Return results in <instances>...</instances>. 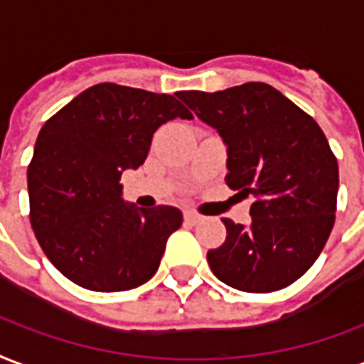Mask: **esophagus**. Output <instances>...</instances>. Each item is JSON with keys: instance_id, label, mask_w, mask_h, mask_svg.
I'll list each match as a JSON object with an SVG mask.
<instances>
[{"instance_id": "obj_1", "label": "esophagus", "mask_w": 364, "mask_h": 364, "mask_svg": "<svg viewBox=\"0 0 364 364\" xmlns=\"http://www.w3.org/2000/svg\"><path fill=\"white\" fill-rule=\"evenodd\" d=\"M185 222L191 223V225H196V223L203 222V216L196 214V212H185Z\"/></svg>"}]
</instances>
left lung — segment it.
Here are the masks:
<instances>
[{
	"instance_id": "8db88e82",
	"label": "left lung",
	"mask_w": 364,
	"mask_h": 364,
	"mask_svg": "<svg viewBox=\"0 0 364 364\" xmlns=\"http://www.w3.org/2000/svg\"><path fill=\"white\" fill-rule=\"evenodd\" d=\"M177 98L228 144V187L257 198L250 225L222 220L228 237L208 250L214 276L247 293L291 285L314 264L336 220L340 173L326 134L266 82Z\"/></svg>"
}]
</instances>
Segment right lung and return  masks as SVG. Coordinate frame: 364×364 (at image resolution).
<instances>
[{
  "label": "right lung",
  "mask_w": 364,
  "mask_h": 364,
  "mask_svg": "<svg viewBox=\"0 0 364 364\" xmlns=\"http://www.w3.org/2000/svg\"><path fill=\"white\" fill-rule=\"evenodd\" d=\"M191 119L169 94L102 82L46 121L28 166L31 223L44 255L90 291H125L152 278L181 210L121 200V173L144 164L152 134Z\"/></svg>",
  "instance_id": "obj_1"
}]
</instances>
